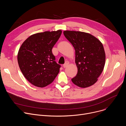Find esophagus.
I'll return each mask as SVG.
<instances>
[{
	"label": "esophagus",
	"instance_id": "obj_1",
	"mask_svg": "<svg viewBox=\"0 0 126 126\" xmlns=\"http://www.w3.org/2000/svg\"><path fill=\"white\" fill-rule=\"evenodd\" d=\"M69 65V62L68 61H66V62H65V63L63 65V67L64 68H66V67H67V66Z\"/></svg>",
	"mask_w": 126,
	"mask_h": 126
}]
</instances>
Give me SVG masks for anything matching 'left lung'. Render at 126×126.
Returning <instances> with one entry per match:
<instances>
[{
  "label": "left lung",
  "instance_id": "8db88e82",
  "mask_svg": "<svg viewBox=\"0 0 126 126\" xmlns=\"http://www.w3.org/2000/svg\"><path fill=\"white\" fill-rule=\"evenodd\" d=\"M63 33L75 50L78 72L72 81L81 88L93 85L98 81L105 64L106 55L102 43L88 33L66 30Z\"/></svg>",
  "mask_w": 126,
  "mask_h": 126
}]
</instances>
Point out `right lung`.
<instances>
[{"label":"right lung","instance_id":"right-lung-1","mask_svg":"<svg viewBox=\"0 0 126 126\" xmlns=\"http://www.w3.org/2000/svg\"><path fill=\"white\" fill-rule=\"evenodd\" d=\"M62 33L61 30L33 34L21 45L18 63L25 78L32 85L44 87L51 84L59 72L52 49Z\"/></svg>","mask_w":126,"mask_h":126}]
</instances>
